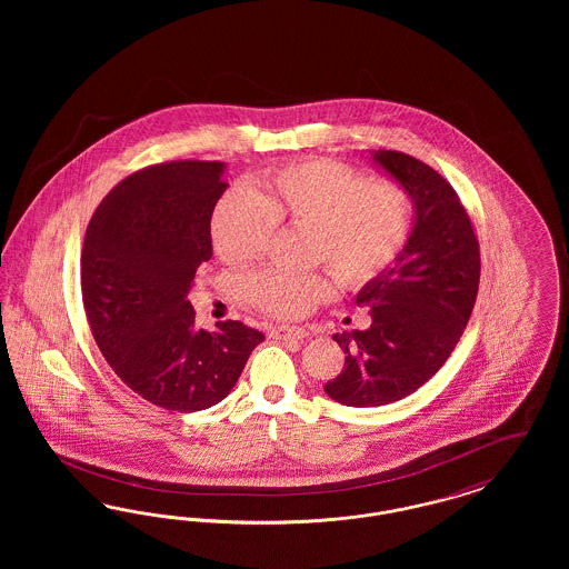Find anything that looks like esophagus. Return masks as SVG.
Masks as SVG:
<instances>
[{
	"instance_id": "34e87169",
	"label": "esophagus",
	"mask_w": 569,
	"mask_h": 569,
	"mask_svg": "<svg viewBox=\"0 0 569 569\" xmlns=\"http://www.w3.org/2000/svg\"><path fill=\"white\" fill-rule=\"evenodd\" d=\"M309 332L305 328L297 326H274L271 330L272 339H283V341H302Z\"/></svg>"
}]
</instances>
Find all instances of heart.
I'll list each match as a JSON object with an SVG mask.
<instances>
[{"mask_svg":"<svg viewBox=\"0 0 569 569\" xmlns=\"http://www.w3.org/2000/svg\"><path fill=\"white\" fill-rule=\"evenodd\" d=\"M274 223L307 228L309 262H326L346 286L386 271L406 244L411 200L392 181H371L348 166L313 160L272 172L256 191L230 190L211 216L216 253L232 267L262 256ZM335 290L325 272L264 271L244 292L277 318H298Z\"/></svg>","mask_w":569,"mask_h":569,"instance_id":"b5f03b06","label":"heart"}]
</instances>
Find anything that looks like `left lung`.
Returning <instances> with one entry per match:
<instances>
[{"mask_svg":"<svg viewBox=\"0 0 569 569\" xmlns=\"http://www.w3.org/2000/svg\"><path fill=\"white\" fill-rule=\"evenodd\" d=\"M369 160L409 193L413 221L395 262L356 295L371 305V326L332 335L346 367L325 390L348 407L395 403L433 378L459 343L480 283L478 239L450 183L399 151Z\"/></svg>","mask_w":569,"mask_h":569,"instance_id":"left-lung-1","label":"left lung"}]
</instances>
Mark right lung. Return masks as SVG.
<instances>
[{
    "mask_svg": "<svg viewBox=\"0 0 569 569\" xmlns=\"http://www.w3.org/2000/svg\"><path fill=\"white\" fill-rule=\"evenodd\" d=\"M223 162L149 166L123 179L91 217L81 253L93 339L136 395L170 409L223 401L264 335L243 322L193 325L188 295L211 260V216L228 188Z\"/></svg>",
    "mask_w": 569,
    "mask_h": 569,
    "instance_id": "1",
    "label": "right lung"
}]
</instances>
